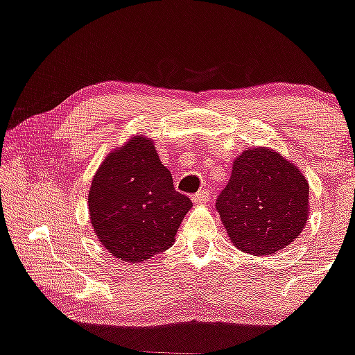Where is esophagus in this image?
<instances>
[{
	"instance_id": "1",
	"label": "esophagus",
	"mask_w": 355,
	"mask_h": 355,
	"mask_svg": "<svg viewBox=\"0 0 355 355\" xmlns=\"http://www.w3.org/2000/svg\"><path fill=\"white\" fill-rule=\"evenodd\" d=\"M191 200H193V202L198 203V205L208 203V202H210V191H208V190H200L198 193L191 195Z\"/></svg>"
}]
</instances>
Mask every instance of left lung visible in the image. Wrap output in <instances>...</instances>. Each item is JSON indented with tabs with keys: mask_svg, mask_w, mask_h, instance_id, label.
<instances>
[{
	"mask_svg": "<svg viewBox=\"0 0 355 355\" xmlns=\"http://www.w3.org/2000/svg\"><path fill=\"white\" fill-rule=\"evenodd\" d=\"M215 207L238 250L272 254L291 245L307 223L309 185L277 152L253 148L234 160Z\"/></svg>",
	"mask_w": 355,
	"mask_h": 355,
	"instance_id": "obj_1",
	"label": "left lung"
}]
</instances>
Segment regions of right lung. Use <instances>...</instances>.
I'll use <instances>...</instances> for the list:
<instances>
[{
    "label": "right lung",
    "instance_id": "add662e5",
    "mask_svg": "<svg viewBox=\"0 0 355 355\" xmlns=\"http://www.w3.org/2000/svg\"><path fill=\"white\" fill-rule=\"evenodd\" d=\"M191 207L145 137L109 153L89 190V216L99 241L114 258L134 264L168 250Z\"/></svg>",
    "mask_w": 355,
    "mask_h": 355
}]
</instances>
